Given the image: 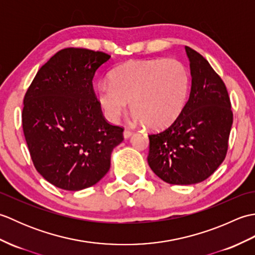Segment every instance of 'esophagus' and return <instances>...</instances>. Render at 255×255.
<instances>
[{
	"label": "esophagus",
	"instance_id": "obj_1",
	"mask_svg": "<svg viewBox=\"0 0 255 255\" xmlns=\"http://www.w3.org/2000/svg\"><path fill=\"white\" fill-rule=\"evenodd\" d=\"M131 134H132V131L128 130V129H125L124 130V138L125 139H128L129 137H131Z\"/></svg>",
	"mask_w": 255,
	"mask_h": 255
}]
</instances>
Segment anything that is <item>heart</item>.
Returning a JSON list of instances; mask_svg holds the SVG:
<instances>
[{"label":"heart","instance_id":"heart-1","mask_svg":"<svg viewBox=\"0 0 255 255\" xmlns=\"http://www.w3.org/2000/svg\"><path fill=\"white\" fill-rule=\"evenodd\" d=\"M191 78L176 59L131 61L99 83L96 96L105 117L116 123L130 105L134 121L161 129L176 121L186 104Z\"/></svg>","mask_w":255,"mask_h":255}]
</instances>
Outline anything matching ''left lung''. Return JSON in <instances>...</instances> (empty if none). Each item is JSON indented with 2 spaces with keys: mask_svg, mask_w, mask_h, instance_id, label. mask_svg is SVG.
Returning a JSON list of instances; mask_svg holds the SVG:
<instances>
[{
  "mask_svg": "<svg viewBox=\"0 0 255 255\" xmlns=\"http://www.w3.org/2000/svg\"><path fill=\"white\" fill-rule=\"evenodd\" d=\"M192 75L188 101L171 126L149 134L148 163L174 185L205 181L226 158L234 114L224 81L206 59L185 47Z\"/></svg>",
  "mask_w": 255,
  "mask_h": 255,
  "instance_id": "obj_1",
  "label": "left lung"
}]
</instances>
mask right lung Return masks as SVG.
<instances>
[{"instance_id":"1","label":"right lung","mask_w":255,"mask_h":255,"mask_svg":"<svg viewBox=\"0 0 255 255\" xmlns=\"http://www.w3.org/2000/svg\"><path fill=\"white\" fill-rule=\"evenodd\" d=\"M102 51L66 48L36 74L24 97L21 125L38 173L59 188L80 191L111 167L124 128L103 116L92 80L110 60Z\"/></svg>"}]
</instances>
